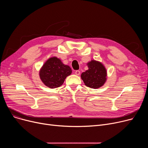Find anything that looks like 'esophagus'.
<instances>
[{
  "instance_id": "34e87169",
  "label": "esophagus",
  "mask_w": 148,
  "mask_h": 148,
  "mask_svg": "<svg viewBox=\"0 0 148 148\" xmlns=\"http://www.w3.org/2000/svg\"><path fill=\"white\" fill-rule=\"evenodd\" d=\"M75 74L77 75H79L80 74V71H79V70H77V71H75Z\"/></svg>"
}]
</instances>
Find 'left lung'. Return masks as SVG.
Wrapping results in <instances>:
<instances>
[{
    "label": "left lung",
    "instance_id": "1",
    "mask_svg": "<svg viewBox=\"0 0 148 148\" xmlns=\"http://www.w3.org/2000/svg\"><path fill=\"white\" fill-rule=\"evenodd\" d=\"M88 69L81 74V78L86 86L99 88L107 80V70L104 65L99 61L92 60L87 64Z\"/></svg>",
    "mask_w": 148,
    "mask_h": 148
}]
</instances>
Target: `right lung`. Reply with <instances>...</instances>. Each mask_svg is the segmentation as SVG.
<instances>
[{
    "mask_svg": "<svg viewBox=\"0 0 148 148\" xmlns=\"http://www.w3.org/2000/svg\"><path fill=\"white\" fill-rule=\"evenodd\" d=\"M71 73L72 70L68 65L64 64L60 59L52 57L44 64L39 75L46 86L53 89L60 86Z\"/></svg>",
    "mask_w": 148,
    "mask_h": 148,
    "instance_id": "1",
    "label": "right lung"
}]
</instances>
